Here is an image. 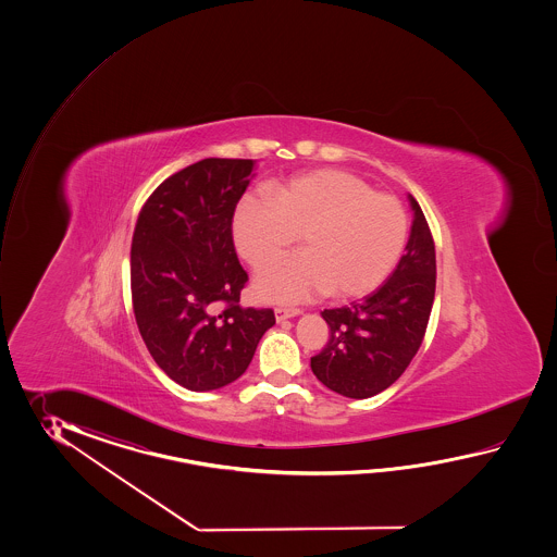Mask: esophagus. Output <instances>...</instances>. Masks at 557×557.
Masks as SVG:
<instances>
[{"instance_id": "34e87169", "label": "esophagus", "mask_w": 557, "mask_h": 557, "mask_svg": "<svg viewBox=\"0 0 557 557\" xmlns=\"http://www.w3.org/2000/svg\"><path fill=\"white\" fill-rule=\"evenodd\" d=\"M302 310L300 308H290V307H276L274 308V317L276 320L281 322L284 319H293V317H298Z\"/></svg>"}]
</instances>
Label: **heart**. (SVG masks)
Returning <instances> with one entry per match:
<instances>
[{
  "instance_id": "heart-1",
  "label": "heart",
  "mask_w": 557,
  "mask_h": 557,
  "mask_svg": "<svg viewBox=\"0 0 557 557\" xmlns=\"http://www.w3.org/2000/svg\"><path fill=\"white\" fill-rule=\"evenodd\" d=\"M408 219L388 193L341 169H317L267 185L238 202V255L261 271L301 235L305 253L267 269L257 290L269 300L331 293L355 298L374 290L403 255Z\"/></svg>"
}]
</instances>
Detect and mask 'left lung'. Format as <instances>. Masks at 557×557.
<instances>
[{"instance_id": "left-lung-1", "label": "left lung", "mask_w": 557, "mask_h": 557, "mask_svg": "<svg viewBox=\"0 0 557 557\" xmlns=\"http://www.w3.org/2000/svg\"><path fill=\"white\" fill-rule=\"evenodd\" d=\"M410 202L412 233L388 281L358 302L320 312L331 332L310 368L326 388L348 398H370L392 386L426 334L436 293V249L420 205L414 197Z\"/></svg>"}]
</instances>
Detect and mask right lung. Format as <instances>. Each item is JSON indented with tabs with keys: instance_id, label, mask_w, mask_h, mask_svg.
Here are the masks:
<instances>
[{
	"instance_id": "1",
	"label": "right lung",
	"mask_w": 557,
	"mask_h": 557,
	"mask_svg": "<svg viewBox=\"0 0 557 557\" xmlns=\"http://www.w3.org/2000/svg\"><path fill=\"white\" fill-rule=\"evenodd\" d=\"M252 159H202L165 178L139 211L131 240V300L157 367L189 391L237 380L274 324L273 308H243L249 274L233 216Z\"/></svg>"
}]
</instances>
